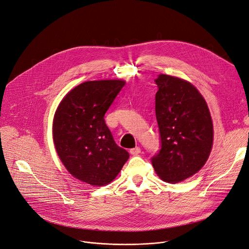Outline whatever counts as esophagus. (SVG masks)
<instances>
[{"mask_svg": "<svg viewBox=\"0 0 249 249\" xmlns=\"http://www.w3.org/2000/svg\"><path fill=\"white\" fill-rule=\"evenodd\" d=\"M141 147H135V148H131L130 150H129V152H130V154H132V155H137V154H140L141 153Z\"/></svg>", "mask_w": 249, "mask_h": 249, "instance_id": "esophagus-1", "label": "esophagus"}]
</instances>
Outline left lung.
Listing matches in <instances>:
<instances>
[{"label":"left lung","mask_w":249,"mask_h":249,"mask_svg":"<svg viewBox=\"0 0 249 249\" xmlns=\"http://www.w3.org/2000/svg\"><path fill=\"white\" fill-rule=\"evenodd\" d=\"M154 81L161 149L151 163L163 181L175 184L196 174L207 162L213 141V122L205 99L191 83L165 74Z\"/></svg>","instance_id":"left-lung-1"}]
</instances>
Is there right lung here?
<instances>
[{"mask_svg":"<svg viewBox=\"0 0 249 249\" xmlns=\"http://www.w3.org/2000/svg\"><path fill=\"white\" fill-rule=\"evenodd\" d=\"M123 80L87 81L61 101L53 119V142L67 171L92 186L112 182L127 161L104 116L124 86Z\"/></svg>","mask_w":249,"mask_h":249,"instance_id":"1","label":"right lung"}]
</instances>
